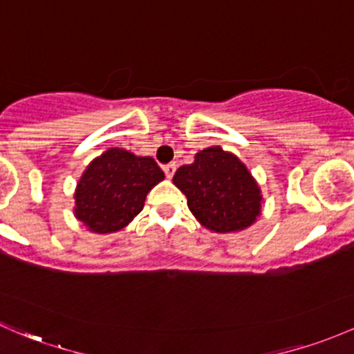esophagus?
Wrapping results in <instances>:
<instances>
[{
  "label": "esophagus",
  "instance_id": "obj_1",
  "mask_svg": "<svg viewBox=\"0 0 354 354\" xmlns=\"http://www.w3.org/2000/svg\"><path fill=\"white\" fill-rule=\"evenodd\" d=\"M162 171H165V174L167 178H173L174 171H176V165H174V162H169V165H166L165 167H162Z\"/></svg>",
  "mask_w": 354,
  "mask_h": 354
}]
</instances>
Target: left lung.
Segmentation results:
<instances>
[{"instance_id": "obj_1", "label": "left lung", "mask_w": 354, "mask_h": 354, "mask_svg": "<svg viewBox=\"0 0 354 354\" xmlns=\"http://www.w3.org/2000/svg\"><path fill=\"white\" fill-rule=\"evenodd\" d=\"M173 183L200 224L215 232L243 230L261 212V192L248 167L218 146L203 149L192 165L181 166Z\"/></svg>"}]
</instances>
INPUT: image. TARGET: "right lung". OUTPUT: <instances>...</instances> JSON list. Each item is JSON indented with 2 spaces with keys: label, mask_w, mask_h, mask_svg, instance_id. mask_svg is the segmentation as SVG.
<instances>
[{
  "label": "right lung",
  "mask_w": 354,
  "mask_h": 354,
  "mask_svg": "<svg viewBox=\"0 0 354 354\" xmlns=\"http://www.w3.org/2000/svg\"><path fill=\"white\" fill-rule=\"evenodd\" d=\"M161 180L165 173L149 156L109 149L81 176L74 214L93 232H117L142 210L149 189Z\"/></svg>",
  "instance_id": "add662e5"
}]
</instances>
